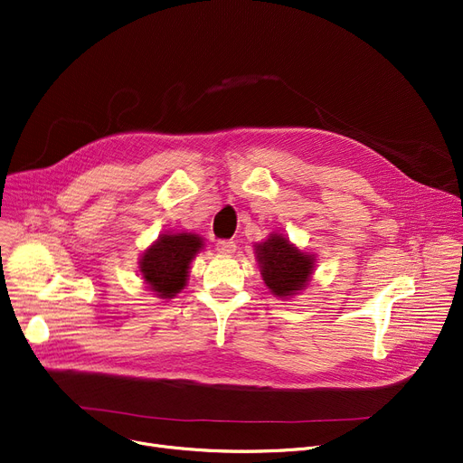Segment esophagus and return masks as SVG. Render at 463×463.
Returning <instances> with one entry per match:
<instances>
[{
	"label": "esophagus",
	"mask_w": 463,
	"mask_h": 463,
	"mask_svg": "<svg viewBox=\"0 0 463 463\" xmlns=\"http://www.w3.org/2000/svg\"><path fill=\"white\" fill-rule=\"evenodd\" d=\"M235 248H237L235 242L230 241V239H221V241H217V250H219L221 254H233Z\"/></svg>",
	"instance_id": "1"
}]
</instances>
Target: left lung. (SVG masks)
<instances>
[{"label":"left lung","instance_id":"obj_1","mask_svg":"<svg viewBox=\"0 0 463 463\" xmlns=\"http://www.w3.org/2000/svg\"><path fill=\"white\" fill-rule=\"evenodd\" d=\"M256 260L265 286L279 298L306 289L315 270V256L302 252L281 233H270L265 242L256 244Z\"/></svg>","mask_w":463,"mask_h":463}]
</instances>
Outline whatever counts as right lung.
<instances>
[{
	"label": "right lung",
	"instance_id": "obj_1",
	"mask_svg": "<svg viewBox=\"0 0 463 463\" xmlns=\"http://www.w3.org/2000/svg\"><path fill=\"white\" fill-rule=\"evenodd\" d=\"M203 248L202 237L187 232L163 233L140 256L142 279L157 298H172L180 293L189 276L191 261Z\"/></svg>",
	"mask_w": 463,
	"mask_h": 463
}]
</instances>
